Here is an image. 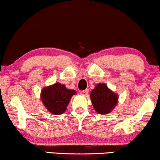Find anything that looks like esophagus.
<instances>
[{"mask_svg":"<svg viewBox=\"0 0 160 160\" xmlns=\"http://www.w3.org/2000/svg\"><path fill=\"white\" fill-rule=\"evenodd\" d=\"M88 90H85L81 91L80 94H81V95H86L88 94Z\"/></svg>","mask_w":160,"mask_h":160,"instance_id":"1","label":"esophagus"}]
</instances>
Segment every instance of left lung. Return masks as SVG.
<instances>
[{
  "label": "left lung",
  "mask_w": 160,
  "mask_h": 160,
  "mask_svg": "<svg viewBox=\"0 0 160 160\" xmlns=\"http://www.w3.org/2000/svg\"><path fill=\"white\" fill-rule=\"evenodd\" d=\"M90 99L96 112L102 115L110 112L118 102V95L104 83H99L90 93Z\"/></svg>",
  "instance_id": "obj_1"
}]
</instances>
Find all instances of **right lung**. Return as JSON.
I'll return each mask as SVG.
<instances>
[{
  "mask_svg": "<svg viewBox=\"0 0 160 160\" xmlns=\"http://www.w3.org/2000/svg\"><path fill=\"white\" fill-rule=\"evenodd\" d=\"M75 90H68L64 85L55 83L44 88L41 92V100L45 107L52 114H62L66 110Z\"/></svg>",
  "mask_w": 160,
  "mask_h": 160,
  "instance_id": "right-lung-1",
  "label": "right lung"
}]
</instances>
